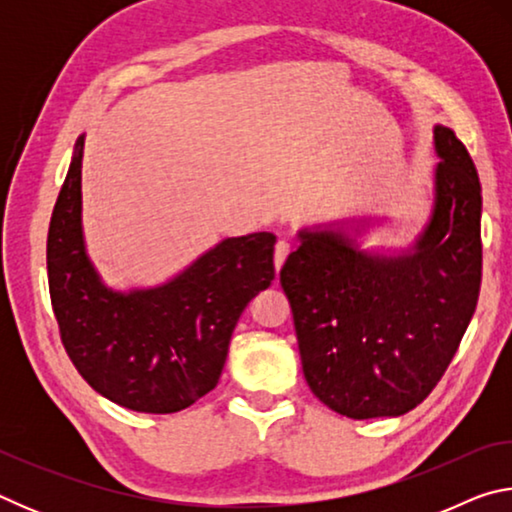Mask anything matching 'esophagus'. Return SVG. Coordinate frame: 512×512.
<instances>
[{
    "instance_id": "34e87169",
    "label": "esophagus",
    "mask_w": 512,
    "mask_h": 512,
    "mask_svg": "<svg viewBox=\"0 0 512 512\" xmlns=\"http://www.w3.org/2000/svg\"><path fill=\"white\" fill-rule=\"evenodd\" d=\"M289 253H291V244H289V241H287V239H280V241H277V244H275V255H273L275 271H280L282 264L287 262Z\"/></svg>"
}]
</instances>
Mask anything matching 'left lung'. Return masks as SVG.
I'll return each mask as SVG.
<instances>
[{"label":"left lung","mask_w":512,"mask_h":512,"mask_svg":"<svg viewBox=\"0 0 512 512\" xmlns=\"http://www.w3.org/2000/svg\"><path fill=\"white\" fill-rule=\"evenodd\" d=\"M433 144V212L411 250L366 253L343 230H300L280 271L311 393L352 420L415 409L479 300V173L452 128H433Z\"/></svg>","instance_id":"8db88e82"}]
</instances>
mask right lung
I'll list each match as a JSON object with an SVG mask.
<instances>
[{
	"label": "right lung",
	"instance_id": "right-lung-1",
	"mask_svg": "<svg viewBox=\"0 0 512 512\" xmlns=\"http://www.w3.org/2000/svg\"><path fill=\"white\" fill-rule=\"evenodd\" d=\"M83 140L60 187L47 237L51 307L79 375L106 400L176 413L219 384L241 311L275 277L271 232L230 237L153 289L112 291L85 253Z\"/></svg>",
	"mask_w": 512,
	"mask_h": 512
}]
</instances>
